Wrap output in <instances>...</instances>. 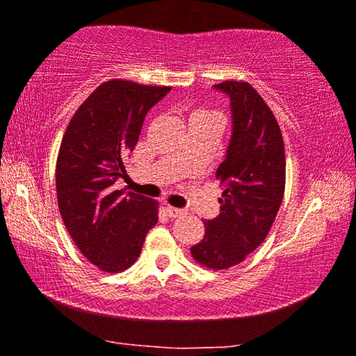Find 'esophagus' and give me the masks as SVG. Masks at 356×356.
<instances>
[{"mask_svg":"<svg viewBox=\"0 0 356 356\" xmlns=\"http://www.w3.org/2000/svg\"><path fill=\"white\" fill-rule=\"evenodd\" d=\"M165 211H167L170 218H178V217L186 216V211H184V209H178V207L167 206V207H165Z\"/></svg>","mask_w":356,"mask_h":356,"instance_id":"1","label":"esophagus"}]
</instances>
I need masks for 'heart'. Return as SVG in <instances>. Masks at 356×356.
I'll return each mask as SVG.
<instances>
[{
  "mask_svg": "<svg viewBox=\"0 0 356 356\" xmlns=\"http://www.w3.org/2000/svg\"><path fill=\"white\" fill-rule=\"evenodd\" d=\"M194 115H212V113H207V111H196V113H194Z\"/></svg>",
  "mask_w": 356,
  "mask_h": 356,
  "instance_id": "b5f03b06",
  "label": "heart"
}]
</instances>
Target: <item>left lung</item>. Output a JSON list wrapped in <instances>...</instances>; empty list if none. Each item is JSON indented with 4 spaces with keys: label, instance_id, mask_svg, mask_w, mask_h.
Segmentation results:
<instances>
[{
    "label": "left lung",
    "instance_id": "left-lung-1",
    "mask_svg": "<svg viewBox=\"0 0 356 356\" xmlns=\"http://www.w3.org/2000/svg\"><path fill=\"white\" fill-rule=\"evenodd\" d=\"M213 89L228 97L232 111L230 140L216 172L223 197L191 252L199 264L220 270L266 240L284 199L285 149L274 113L248 82L225 81Z\"/></svg>",
    "mask_w": 356,
    "mask_h": 356
}]
</instances>
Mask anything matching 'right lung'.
Wrapping results in <instances>:
<instances>
[{
	"label": "right lung",
	"instance_id": "right-lung-1",
	"mask_svg": "<svg viewBox=\"0 0 356 356\" xmlns=\"http://www.w3.org/2000/svg\"><path fill=\"white\" fill-rule=\"evenodd\" d=\"M170 87L108 81L79 106L61 140L56 193L63 222L92 264L121 272L140 254L159 220L157 202L115 183L138 143L144 118Z\"/></svg>",
	"mask_w": 356,
	"mask_h": 356
}]
</instances>
